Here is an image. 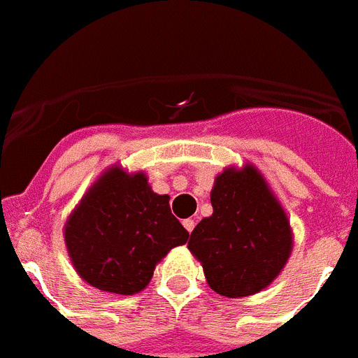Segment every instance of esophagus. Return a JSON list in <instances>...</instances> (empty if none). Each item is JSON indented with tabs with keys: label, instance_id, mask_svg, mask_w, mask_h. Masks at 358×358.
Listing matches in <instances>:
<instances>
[{
	"label": "esophagus",
	"instance_id": "34e87169",
	"mask_svg": "<svg viewBox=\"0 0 358 358\" xmlns=\"http://www.w3.org/2000/svg\"><path fill=\"white\" fill-rule=\"evenodd\" d=\"M182 225H185V229H187L188 233H192L194 225H196V224H194V220L188 218V220H185V222H182Z\"/></svg>",
	"mask_w": 358,
	"mask_h": 358
}]
</instances>
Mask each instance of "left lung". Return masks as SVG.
<instances>
[{
    "mask_svg": "<svg viewBox=\"0 0 358 358\" xmlns=\"http://www.w3.org/2000/svg\"><path fill=\"white\" fill-rule=\"evenodd\" d=\"M210 203L213 216L203 218L188 240L208 287L227 297L260 292L292 251L287 214L253 166L220 173Z\"/></svg>",
    "mask_w": 358,
    "mask_h": 358,
    "instance_id": "1",
    "label": "left lung"
}]
</instances>
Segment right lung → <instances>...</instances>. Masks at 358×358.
<instances>
[{"label": "right lung", "instance_id": "right-lung-1", "mask_svg": "<svg viewBox=\"0 0 358 358\" xmlns=\"http://www.w3.org/2000/svg\"><path fill=\"white\" fill-rule=\"evenodd\" d=\"M71 264L92 287L136 294L148 287L155 264L188 231L171 214L170 196H159L144 173L105 171L73 210L64 229Z\"/></svg>", "mask_w": 358, "mask_h": 358}]
</instances>
